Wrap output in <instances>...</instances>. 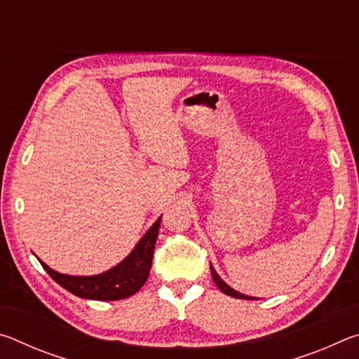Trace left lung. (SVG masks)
<instances>
[{"instance_id":"left-lung-1","label":"left lung","mask_w":359,"mask_h":359,"mask_svg":"<svg viewBox=\"0 0 359 359\" xmlns=\"http://www.w3.org/2000/svg\"><path fill=\"white\" fill-rule=\"evenodd\" d=\"M210 272H212V278H214V282H215V285L218 288H220L224 294H228V296H233V297H238V299H247V301H250V299H255V297H252V296H247V294H242V293H239V291H236V290H233L229 287V285H226L224 283L222 278H220V276L217 274L215 272V269L214 267H212V264H210Z\"/></svg>"}]
</instances>
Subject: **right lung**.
<instances>
[{
	"label": "right lung",
	"mask_w": 359,
	"mask_h": 359,
	"mask_svg": "<svg viewBox=\"0 0 359 359\" xmlns=\"http://www.w3.org/2000/svg\"><path fill=\"white\" fill-rule=\"evenodd\" d=\"M161 217L151 224L150 229L145 233L133 252L121 263L114 266L98 276H66L53 271L46 263L41 264L47 271L53 280L62 285L69 293L76 294L83 299L96 301H118L133 296L142 288V285L149 278L151 267V258H154V248L160 229Z\"/></svg>",
	"instance_id": "add662e5"
}]
</instances>
